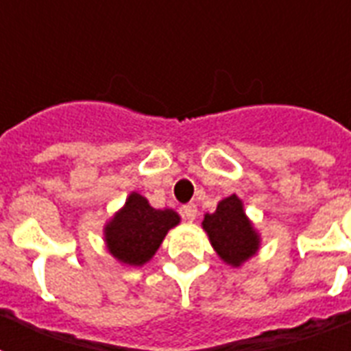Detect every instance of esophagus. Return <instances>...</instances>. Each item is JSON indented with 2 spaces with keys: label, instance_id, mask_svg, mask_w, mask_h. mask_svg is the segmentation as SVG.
I'll use <instances>...</instances> for the list:
<instances>
[{
  "label": "esophagus",
  "instance_id": "obj_1",
  "mask_svg": "<svg viewBox=\"0 0 351 351\" xmlns=\"http://www.w3.org/2000/svg\"><path fill=\"white\" fill-rule=\"evenodd\" d=\"M182 213H184V216L187 220L193 221L196 218V215H198V209H196L195 204H185L184 207H182Z\"/></svg>",
  "mask_w": 351,
  "mask_h": 351
}]
</instances>
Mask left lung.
I'll return each instance as SVG.
<instances>
[{
	"label": "left lung",
	"instance_id": "8db88e82",
	"mask_svg": "<svg viewBox=\"0 0 351 351\" xmlns=\"http://www.w3.org/2000/svg\"><path fill=\"white\" fill-rule=\"evenodd\" d=\"M202 225L225 263L240 267L258 250L259 238L236 195L221 200L213 215H205Z\"/></svg>",
	"mask_w": 351,
	"mask_h": 351
}]
</instances>
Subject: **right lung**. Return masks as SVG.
Returning <instances> with one entry per match:
<instances>
[{
  "label": "right lung",
  "instance_id": "1",
  "mask_svg": "<svg viewBox=\"0 0 351 351\" xmlns=\"http://www.w3.org/2000/svg\"><path fill=\"white\" fill-rule=\"evenodd\" d=\"M178 221L175 210L153 209L144 196L131 193L124 209L106 225L108 250L122 263L144 265Z\"/></svg>",
  "mask_w": 351,
  "mask_h": 351
}]
</instances>
